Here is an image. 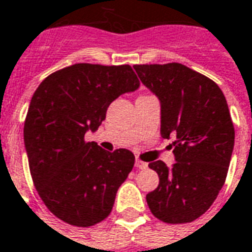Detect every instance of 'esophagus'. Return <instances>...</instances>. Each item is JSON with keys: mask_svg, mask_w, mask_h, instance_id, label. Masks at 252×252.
<instances>
[{"mask_svg": "<svg viewBox=\"0 0 252 252\" xmlns=\"http://www.w3.org/2000/svg\"><path fill=\"white\" fill-rule=\"evenodd\" d=\"M135 168L146 169L148 168V164H146V162H144V161H141V159H135Z\"/></svg>", "mask_w": 252, "mask_h": 252, "instance_id": "esophagus-1", "label": "esophagus"}]
</instances>
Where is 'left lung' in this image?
I'll return each instance as SVG.
<instances>
[{
    "mask_svg": "<svg viewBox=\"0 0 252 252\" xmlns=\"http://www.w3.org/2000/svg\"><path fill=\"white\" fill-rule=\"evenodd\" d=\"M158 98L161 137H174L176 162L153 161L159 184L146 194L152 214L165 223L193 221L212 205L224 185L235 130L223 91L211 79L180 63L134 65Z\"/></svg>",
    "mask_w": 252,
    "mask_h": 252,
    "instance_id": "1",
    "label": "left lung"
}]
</instances>
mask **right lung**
<instances>
[{
  "label": "right lung",
  "instance_id": "1",
  "mask_svg": "<svg viewBox=\"0 0 252 252\" xmlns=\"http://www.w3.org/2000/svg\"><path fill=\"white\" fill-rule=\"evenodd\" d=\"M138 87L130 65L79 63L49 75L33 94L24 144L33 184L60 220L90 227L111 212L134 154L110 153L84 135L98 130L111 102Z\"/></svg>",
  "mask_w": 252,
  "mask_h": 252
}]
</instances>
